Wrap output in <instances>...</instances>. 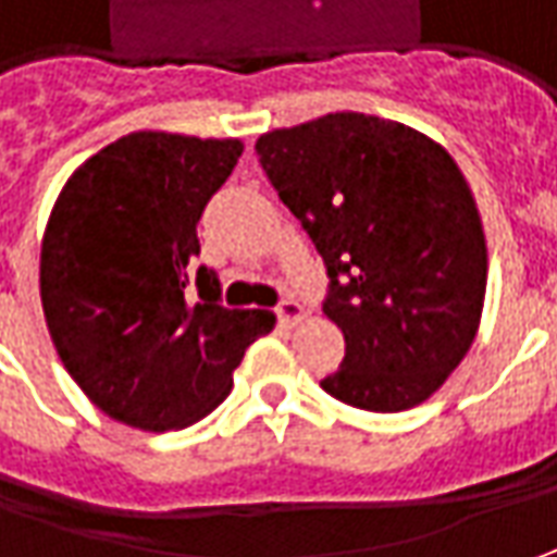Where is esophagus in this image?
Instances as JSON below:
<instances>
[{"instance_id": "34e87169", "label": "esophagus", "mask_w": 557, "mask_h": 557, "mask_svg": "<svg viewBox=\"0 0 557 557\" xmlns=\"http://www.w3.org/2000/svg\"><path fill=\"white\" fill-rule=\"evenodd\" d=\"M274 313H277V320L283 326H295L301 320V305L295 298H283L277 308H274Z\"/></svg>"}]
</instances>
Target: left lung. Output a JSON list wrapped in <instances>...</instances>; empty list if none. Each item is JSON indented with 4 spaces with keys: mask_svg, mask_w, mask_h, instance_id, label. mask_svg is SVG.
I'll return each instance as SVG.
<instances>
[{
    "mask_svg": "<svg viewBox=\"0 0 557 557\" xmlns=\"http://www.w3.org/2000/svg\"><path fill=\"white\" fill-rule=\"evenodd\" d=\"M259 164L323 256L338 403L406 411L467 357L482 320L487 249L463 173L430 136L362 112L259 136Z\"/></svg>",
    "mask_w": 557,
    "mask_h": 557,
    "instance_id": "8db88e82",
    "label": "left lung"
}]
</instances>
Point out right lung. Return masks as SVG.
<instances>
[{
  "label": "right lung",
  "mask_w": 557,
  "mask_h": 557,
  "mask_svg": "<svg viewBox=\"0 0 557 557\" xmlns=\"http://www.w3.org/2000/svg\"><path fill=\"white\" fill-rule=\"evenodd\" d=\"M240 151V139L127 134L75 170L51 210L45 323L72 381L127 426L207 418L249 344L274 329L271 310L225 308L215 271L191 268L203 207Z\"/></svg>",
  "instance_id": "1"
}]
</instances>
